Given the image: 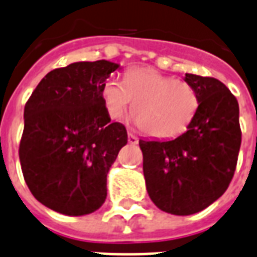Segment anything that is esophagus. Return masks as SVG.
Masks as SVG:
<instances>
[{
    "mask_svg": "<svg viewBox=\"0 0 257 257\" xmlns=\"http://www.w3.org/2000/svg\"><path fill=\"white\" fill-rule=\"evenodd\" d=\"M128 141H129V144L136 145V144L139 143V139H137V136H135L133 133H128Z\"/></svg>",
    "mask_w": 257,
    "mask_h": 257,
    "instance_id": "1",
    "label": "esophagus"
}]
</instances>
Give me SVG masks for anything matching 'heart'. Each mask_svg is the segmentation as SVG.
I'll use <instances>...</instances> for the list:
<instances>
[{"mask_svg":"<svg viewBox=\"0 0 257 257\" xmlns=\"http://www.w3.org/2000/svg\"><path fill=\"white\" fill-rule=\"evenodd\" d=\"M101 95L107 113L113 120L124 117L135 99V122L157 140L182 135L199 105L193 85L148 67L125 71L124 83L116 78L107 79Z\"/></svg>","mask_w":257,"mask_h":257,"instance_id":"b5f03b06","label":"heart"}]
</instances>
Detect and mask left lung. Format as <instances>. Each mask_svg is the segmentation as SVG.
<instances>
[{"label": "left lung", "mask_w": 257, "mask_h": 257, "mask_svg": "<svg viewBox=\"0 0 257 257\" xmlns=\"http://www.w3.org/2000/svg\"><path fill=\"white\" fill-rule=\"evenodd\" d=\"M199 105L183 135L140 140L150 199L173 215H191L220 198L236 169L241 144L236 97L214 78L186 74Z\"/></svg>", "instance_id": "obj_1"}]
</instances>
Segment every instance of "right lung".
Instances as JSON below:
<instances>
[{
	"instance_id": "right-lung-1",
	"label": "right lung",
	"mask_w": 257,
	"mask_h": 257,
	"mask_svg": "<svg viewBox=\"0 0 257 257\" xmlns=\"http://www.w3.org/2000/svg\"><path fill=\"white\" fill-rule=\"evenodd\" d=\"M118 67L96 60L50 71L25 105L21 168L35 199L54 211L87 215L107 198V174L128 143L101 95Z\"/></svg>"
}]
</instances>
